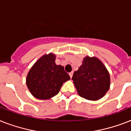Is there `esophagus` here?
I'll return each mask as SVG.
<instances>
[{"instance_id":"esophagus-1","label":"esophagus","mask_w":131,"mask_h":131,"mask_svg":"<svg viewBox=\"0 0 131 131\" xmlns=\"http://www.w3.org/2000/svg\"><path fill=\"white\" fill-rule=\"evenodd\" d=\"M69 76H70V77H71V79L72 78V77H73V72H71V73H69Z\"/></svg>"}]
</instances>
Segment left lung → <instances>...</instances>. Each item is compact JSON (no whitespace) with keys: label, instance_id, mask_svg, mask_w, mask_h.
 I'll return each instance as SVG.
<instances>
[{"label":"left lung","instance_id":"1","mask_svg":"<svg viewBox=\"0 0 131 131\" xmlns=\"http://www.w3.org/2000/svg\"><path fill=\"white\" fill-rule=\"evenodd\" d=\"M72 80L79 95L88 100H98L110 89V73L95 56L83 58L82 64L73 73Z\"/></svg>","mask_w":131,"mask_h":131}]
</instances>
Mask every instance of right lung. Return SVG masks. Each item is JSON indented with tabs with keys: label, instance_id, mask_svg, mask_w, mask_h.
Segmentation results:
<instances>
[{
	"label": "right lung",
	"instance_id": "right-lung-1",
	"mask_svg": "<svg viewBox=\"0 0 131 131\" xmlns=\"http://www.w3.org/2000/svg\"><path fill=\"white\" fill-rule=\"evenodd\" d=\"M56 55L41 56L27 73L26 85L30 93L39 100H49L57 95L62 84L70 79L64 67L56 65Z\"/></svg>",
	"mask_w": 131,
	"mask_h": 131
}]
</instances>
